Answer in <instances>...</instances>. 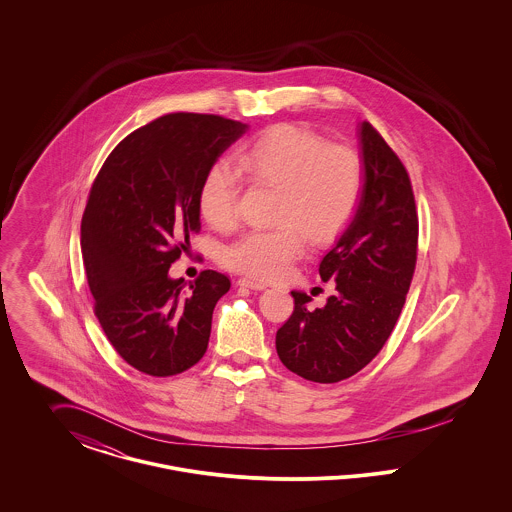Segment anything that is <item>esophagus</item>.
Masks as SVG:
<instances>
[{
  "mask_svg": "<svg viewBox=\"0 0 512 512\" xmlns=\"http://www.w3.org/2000/svg\"><path fill=\"white\" fill-rule=\"evenodd\" d=\"M238 284L244 286V288H249V290H265V288H267V284L257 282V280H251V278H240Z\"/></svg>",
  "mask_w": 512,
  "mask_h": 512,
  "instance_id": "obj_1",
  "label": "esophagus"
}]
</instances>
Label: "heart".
Wrapping results in <instances>:
<instances>
[{"label": "heart", "instance_id": "b5f03b06", "mask_svg": "<svg viewBox=\"0 0 512 512\" xmlns=\"http://www.w3.org/2000/svg\"><path fill=\"white\" fill-rule=\"evenodd\" d=\"M236 167L253 182L278 188L270 228L249 230L224 247V267L255 280H278L301 257L308 234L332 240L355 215L365 188L361 155L347 146H328L315 132L276 124L242 147ZM240 182L226 163L205 172L197 209L217 230L238 220Z\"/></svg>", "mask_w": 512, "mask_h": 512}]
</instances>
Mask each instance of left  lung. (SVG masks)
Masks as SVG:
<instances>
[{
	"label": "left lung",
	"instance_id": "left-lung-1",
	"mask_svg": "<svg viewBox=\"0 0 512 512\" xmlns=\"http://www.w3.org/2000/svg\"><path fill=\"white\" fill-rule=\"evenodd\" d=\"M365 188L359 207L320 261L336 292L322 309L292 292V317L276 332L280 361L297 376L336 384L365 368L384 347L413 280L418 217L409 174L370 122L359 126Z\"/></svg>",
	"mask_w": 512,
	"mask_h": 512
}]
</instances>
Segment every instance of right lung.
Returning a JSON list of instances; mask_svg holds the SVG:
<instances>
[{"label": "right lung", "instance_id": "add662e5", "mask_svg": "<svg viewBox=\"0 0 512 512\" xmlns=\"http://www.w3.org/2000/svg\"><path fill=\"white\" fill-rule=\"evenodd\" d=\"M247 124L171 113L134 130L99 171L80 226L94 313L122 359L174 376L207 351L228 276L203 270L188 288L169 268L199 232V184Z\"/></svg>", "mask_w": 512, "mask_h": 512}]
</instances>
